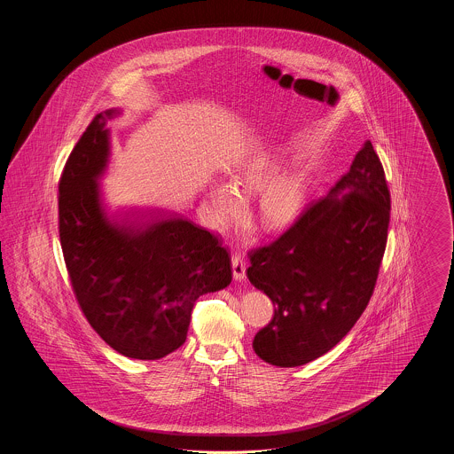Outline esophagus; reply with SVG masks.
<instances>
[{"label": "esophagus", "instance_id": "1", "mask_svg": "<svg viewBox=\"0 0 454 454\" xmlns=\"http://www.w3.org/2000/svg\"><path fill=\"white\" fill-rule=\"evenodd\" d=\"M231 265H233V278H235V281H243L245 279V260H243L239 254H233Z\"/></svg>", "mask_w": 454, "mask_h": 454}]
</instances>
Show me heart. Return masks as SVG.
Wrapping results in <instances>:
<instances>
[{
    "label": "heart",
    "mask_w": 454,
    "mask_h": 454,
    "mask_svg": "<svg viewBox=\"0 0 454 454\" xmlns=\"http://www.w3.org/2000/svg\"><path fill=\"white\" fill-rule=\"evenodd\" d=\"M281 163L272 156H254L231 170V182L213 178L207 187V207L216 226H226L245 207V195L259 194L260 226L279 230L301 215L308 187L300 173H281Z\"/></svg>",
    "instance_id": "obj_1"
}]
</instances>
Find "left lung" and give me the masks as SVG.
Wrapping results in <instances>:
<instances>
[{"label":"left lung","instance_id":"left-lung-1","mask_svg":"<svg viewBox=\"0 0 454 454\" xmlns=\"http://www.w3.org/2000/svg\"><path fill=\"white\" fill-rule=\"evenodd\" d=\"M388 224L387 178L366 141L324 199L248 254V279L274 302V318L254 339L260 359L302 366L346 337L374 291Z\"/></svg>","mask_w":454,"mask_h":454}]
</instances>
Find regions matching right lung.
<instances>
[{
  "instance_id": "right-lung-1",
  "label": "right lung",
  "mask_w": 454,
  "mask_h": 454,
  "mask_svg": "<svg viewBox=\"0 0 454 454\" xmlns=\"http://www.w3.org/2000/svg\"><path fill=\"white\" fill-rule=\"evenodd\" d=\"M100 112L66 161L59 182V238L67 274L93 330L119 354L156 361L187 339L197 298L231 282L216 237L158 207L108 211L100 178L110 161Z\"/></svg>"
}]
</instances>
